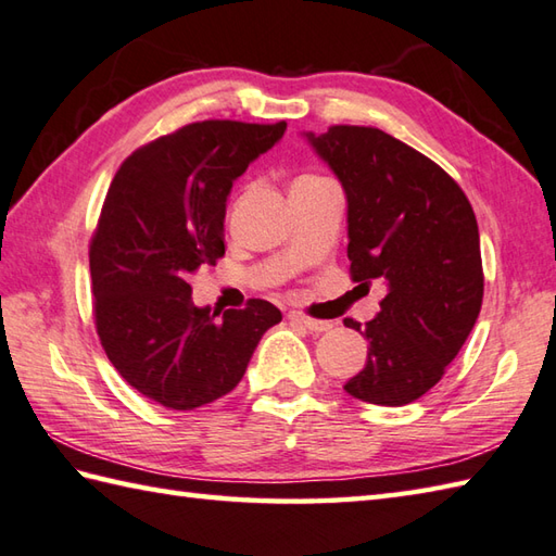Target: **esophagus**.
<instances>
[{"label":"esophagus","mask_w":556,"mask_h":556,"mask_svg":"<svg viewBox=\"0 0 556 556\" xmlns=\"http://www.w3.org/2000/svg\"><path fill=\"white\" fill-rule=\"evenodd\" d=\"M289 320H291L293 325H301V327H305V329H311V332H329V329L334 327V323L317 320V317H311V315H305V313H301V311H291V313H289Z\"/></svg>","instance_id":"34e87169"}]
</instances>
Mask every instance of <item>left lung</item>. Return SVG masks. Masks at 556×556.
I'll return each mask as SVG.
<instances>
[{"label": "left lung", "instance_id": "obj_1", "mask_svg": "<svg viewBox=\"0 0 556 556\" xmlns=\"http://www.w3.org/2000/svg\"><path fill=\"white\" fill-rule=\"evenodd\" d=\"M308 140L349 200L351 279H380L375 320H346L368 339L351 396L406 406L442 380L473 329L482 275L476 212L440 164L372 126H329Z\"/></svg>", "mask_w": 556, "mask_h": 556}]
</instances>
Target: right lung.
<instances>
[{"instance_id": "right-lung-1", "label": "right lung", "mask_w": 556, "mask_h": 556, "mask_svg": "<svg viewBox=\"0 0 556 556\" xmlns=\"http://www.w3.org/2000/svg\"><path fill=\"white\" fill-rule=\"evenodd\" d=\"M287 122L207 119L140 146L114 174L90 239L92 315L124 380L172 410L210 404L241 382L277 305L195 308L188 277L224 257L236 176L285 136Z\"/></svg>"}]
</instances>
